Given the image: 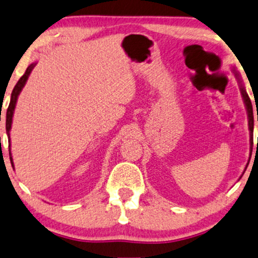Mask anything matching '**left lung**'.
Listing matches in <instances>:
<instances>
[{"label":"left lung","mask_w":258,"mask_h":258,"mask_svg":"<svg viewBox=\"0 0 258 258\" xmlns=\"http://www.w3.org/2000/svg\"><path fill=\"white\" fill-rule=\"evenodd\" d=\"M232 72L233 75H235L237 82H238V85H239V90H240V95H242V98H243V102L244 104H245V109H246V113H247V123H249V132H250V150L252 152V143H253V112H252V104H251V100H250L249 96H247L246 93V90L244 88V84H243V80L240 78L238 71L235 68H232ZM258 119V118H257ZM250 161V159H249ZM249 165V162L246 163V167ZM245 167V169H246ZM245 169H244V172H245Z\"/></svg>","instance_id":"1"}]
</instances>
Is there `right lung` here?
Here are the masks:
<instances>
[{"label":"right lung","instance_id":"right-lung-1","mask_svg":"<svg viewBox=\"0 0 258 258\" xmlns=\"http://www.w3.org/2000/svg\"><path fill=\"white\" fill-rule=\"evenodd\" d=\"M35 65H36V62L31 63V65L27 68L25 75H23L21 78L19 79V82L16 83L14 89H13V92L11 96V103H9V106H8V109H7V113H6V132H7V135H8V139H9V158H11V163H12L13 168H14V162H13L12 152H11V129H12V123H13V116H14V110L16 106V102H18L19 95L21 93L23 86L26 85L27 80H28V77H29V75H31V72L33 71V69L35 68Z\"/></svg>","mask_w":258,"mask_h":258}]
</instances>
